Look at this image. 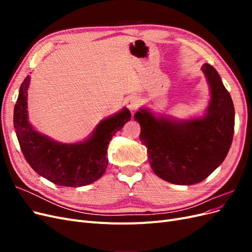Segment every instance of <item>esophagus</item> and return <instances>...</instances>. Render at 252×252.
Segmentation results:
<instances>
[{
  "label": "esophagus",
  "mask_w": 252,
  "mask_h": 252,
  "mask_svg": "<svg viewBox=\"0 0 252 252\" xmlns=\"http://www.w3.org/2000/svg\"><path fill=\"white\" fill-rule=\"evenodd\" d=\"M140 105H141L140 97L135 96V95L129 96V97L127 98V100H126V106H127V107H128L129 109H130L131 111H134V110L138 109V108L140 107Z\"/></svg>",
  "instance_id": "obj_1"
}]
</instances>
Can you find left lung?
Listing matches in <instances>:
<instances>
[{
  "mask_svg": "<svg viewBox=\"0 0 252 252\" xmlns=\"http://www.w3.org/2000/svg\"><path fill=\"white\" fill-rule=\"evenodd\" d=\"M202 71L210 88L204 116L180 121L157 117L147 108L134 113L152 170L172 184L192 185L205 180L223 163L232 143V98L213 66L205 63Z\"/></svg>",
  "mask_w": 252,
  "mask_h": 252,
  "instance_id": "left-lung-1",
  "label": "left lung"
}]
</instances>
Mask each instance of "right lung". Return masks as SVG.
<instances>
[{
    "label": "right lung",
    "mask_w": 252,
    "mask_h": 252,
    "mask_svg": "<svg viewBox=\"0 0 252 252\" xmlns=\"http://www.w3.org/2000/svg\"><path fill=\"white\" fill-rule=\"evenodd\" d=\"M27 75L20 87L13 111V125L27 163L41 177L66 187H81L100 179L108 165L107 149L112 136L121 130L131 113L127 108L103 120L85 141L64 144L34 130L28 121Z\"/></svg>",
    "instance_id": "right-lung-1"
}]
</instances>
